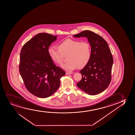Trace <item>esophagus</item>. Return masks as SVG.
Instances as JSON below:
<instances>
[{
    "mask_svg": "<svg viewBox=\"0 0 135 135\" xmlns=\"http://www.w3.org/2000/svg\"><path fill=\"white\" fill-rule=\"evenodd\" d=\"M66 74L67 75H69V74H72L73 73H72V72H66Z\"/></svg>",
    "mask_w": 135,
    "mask_h": 135,
    "instance_id": "1",
    "label": "esophagus"
}]
</instances>
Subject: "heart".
Listing matches in <instances>:
<instances>
[{"instance_id": "obj_1", "label": "heart", "mask_w": 135, "mask_h": 135, "mask_svg": "<svg viewBox=\"0 0 135 135\" xmlns=\"http://www.w3.org/2000/svg\"><path fill=\"white\" fill-rule=\"evenodd\" d=\"M58 48L50 47L48 54L51 60L59 64L63 62L64 56L68 55V61L61 66L67 71H73L78 68H84L89 63L92 56L91 46L88 41L81 42L68 39L60 43Z\"/></svg>"}]
</instances>
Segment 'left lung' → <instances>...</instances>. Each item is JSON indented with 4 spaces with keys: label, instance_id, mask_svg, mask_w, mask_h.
I'll return each instance as SVG.
<instances>
[{
    "label": "left lung",
    "instance_id": "8db88e82",
    "mask_svg": "<svg viewBox=\"0 0 135 135\" xmlns=\"http://www.w3.org/2000/svg\"><path fill=\"white\" fill-rule=\"evenodd\" d=\"M74 37L87 38L92 49L90 60L80 71L82 79L77 83V86L89 95L102 92L111 82L113 63L107 42L99 35L88 30L75 35Z\"/></svg>",
    "mask_w": 135,
    "mask_h": 135
}]
</instances>
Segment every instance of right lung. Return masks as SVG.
Wrapping results in <instances>:
<instances>
[{
  "label": "right lung",
  "mask_w": 135,
  "mask_h": 135,
  "mask_svg": "<svg viewBox=\"0 0 135 135\" xmlns=\"http://www.w3.org/2000/svg\"><path fill=\"white\" fill-rule=\"evenodd\" d=\"M57 36L41 33L26 43L21 50L19 71L26 88L38 97H48L60 85L65 75L48 54V50Z\"/></svg>",
  "instance_id": "add662e5"
}]
</instances>
